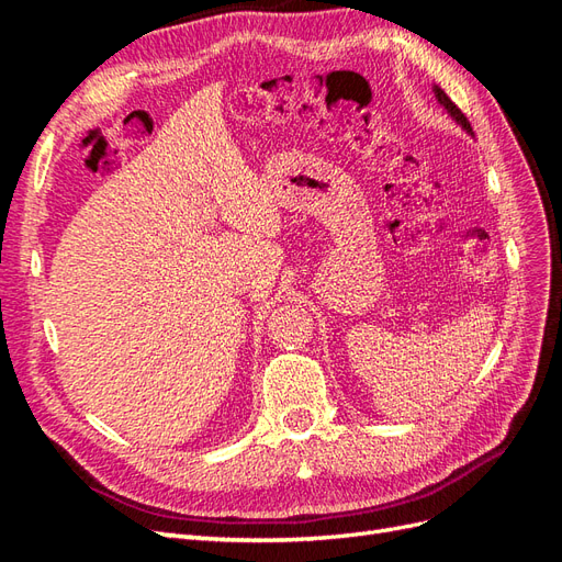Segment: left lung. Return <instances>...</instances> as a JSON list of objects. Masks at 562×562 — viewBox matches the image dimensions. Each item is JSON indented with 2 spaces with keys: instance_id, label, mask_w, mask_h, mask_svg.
<instances>
[{
  "instance_id": "1",
  "label": "left lung",
  "mask_w": 562,
  "mask_h": 562,
  "mask_svg": "<svg viewBox=\"0 0 562 562\" xmlns=\"http://www.w3.org/2000/svg\"><path fill=\"white\" fill-rule=\"evenodd\" d=\"M434 93H436V98H438V103L448 110V114L454 119V122H457L459 126H462L467 133H471V135H473V128H471V124H469V119H467V116H464V112L459 110V108L452 103V100L446 95V91L440 89V87H434Z\"/></svg>"
}]
</instances>
